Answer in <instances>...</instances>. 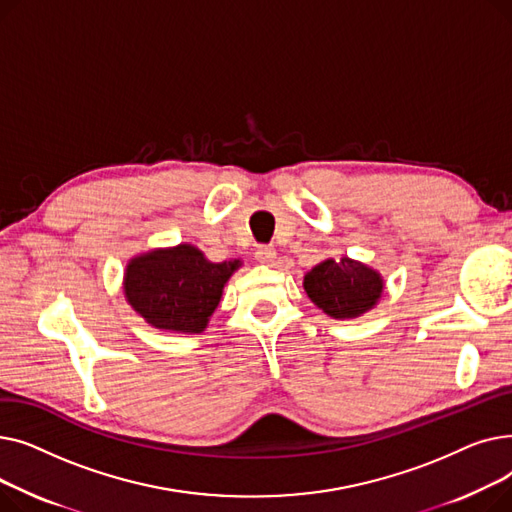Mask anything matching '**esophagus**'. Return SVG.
Returning <instances> with one entry per match:
<instances>
[{
    "mask_svg": "<svg viewBox=\"0 0 512 512\" xmlns=\"http://www.w3.org/2000/svg\"><path fill=\"white\" fill-rule=\"evenodd\" d=\"M255 257L261 263H274L276 261V249L272 245H261V247H257Z\"/></svg>",
    "mask_w": 512,
    "mask_h": 512,
    "instance_id": "obj_1",
    "label": "esophagus"
}]
</instances>
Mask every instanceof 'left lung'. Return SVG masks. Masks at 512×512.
<instances>
[{
  "mask_svg": "<svg viewBox=\"0 0 512 512\" xmlns=\"http://www.w3.org/2000/svg\"><path fill=\"white\" fill-rule=\"evenodd\" d=\"M378 272L353 259H328L305 276L309 299L330 317L351 319L369 311L382 297Z\"/></svg>",
  "mask_w": 512,
  "mask_h": 512,
  "instance_id": "8db88e82",
  "label": "left lung"
}]
</instances>
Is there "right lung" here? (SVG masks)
<instances>
[{
  "instance_id": "1",
  "label": "right lung",
  "mask_w": 512,
  "mask_h": 512,
  "mask_svg": "<svg viewBox=\"0 0 512 512\" xmlns=\"http://www.w3.org/2000/svg\"><path fill=\"white\" fill-rule=\"evenodd\" d=\"M240 261L211 263L191 245L153 251L126 267L124 292L134 311L159 330L199 334L220 305Z\"/></svg>"
}]
</instances>
